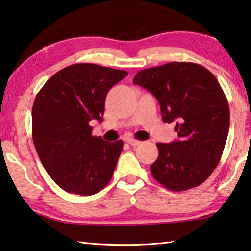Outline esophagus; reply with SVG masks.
Returning <instances> with one entry per match:
<instances>
[{"instance_id":"obj_1","label":"esophagus","mask_w":251,"mask_h":251,"mask_svg":"<svg viewBox=\"0 0 251 251\" xmlns=\"http://www.w3.org/2000/svg\"><path fill=\"white\" fill-rule=\"evenodd\" d=\"M126 142H127V143H128L129 145H132V147H137L138 144H141V141L135 140V138H127Z\"/></svg>"}]
</instances>
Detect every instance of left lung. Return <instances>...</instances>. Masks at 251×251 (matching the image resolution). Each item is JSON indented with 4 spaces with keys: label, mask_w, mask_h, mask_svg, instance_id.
<instances>
[{
    "label": "left lung",
    "mask_w": 251,
    "mask_h": 251,
    "mask_svg": "<svg viewBox=\"0 0 251 251\" xmlns=\"http://www.w3.org/2000/svg\"><path fill=\"white\" fill-rule=\"evenodd\" d=\"M133 82L155 97L163 122L177 121L178 141L156 143L153 177L173 192L203 184L220 162L230 127L229 103L216 77L196 63L171 62L140 71Z\"/></svg>",
    "instance_id": "obj_1"
}]
</instances>
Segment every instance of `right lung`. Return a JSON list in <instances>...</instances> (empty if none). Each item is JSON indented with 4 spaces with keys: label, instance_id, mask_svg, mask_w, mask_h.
<instances>
[{
    "label": "right lung",
    "instance_id": "right-lung-1",
    "mask_svg": "<svg viewBox=\"0 0 251 251\" xmlns=\"http://www.w3.org/2000/svg\"><path fill=\"white\" fill-rule=\"evenodd\" d=\"M127 74L77 63L55 73L37 93L33 144L47 174L65 192L93 195L113 177L124 143L93 136L90 122H102L108 91Z\"/></svg>",
    "mask_w": 251,
    "mask_h": 251
}]
</instances>
